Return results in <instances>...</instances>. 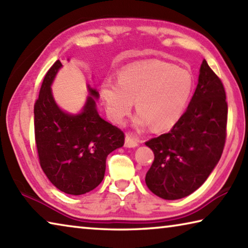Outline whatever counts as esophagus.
<instances>
[{
    "instance_id": "esophagus-1",
    "label": "esophagus",
    "mask_w": 248,
    "mask_h": 248,
    "mask_svg": "<svg viewBox=\"0 0 248 248\" xmlns=\"http://www.w3.org/2000/svg\"><path fill=\"white\" fill-rule=\"evenodd\" d=\"M138 145H139V140L136 137H133L131 133H127L124 141L125 148H136Z\"/></svg>"
}]
</instances>
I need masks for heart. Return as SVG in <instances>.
<instances>
[{
	"label": "heart",
	"instance_id": "obj_1",
	"mask_svg": "<svg viewBox=\"0 0 248 248\" xmlns=\"http://www.w3.org/2000/svg\"><path fill=\"white\" fill-rule=\"evenodd\" d=\"M192 91L194 78L189 71L159 60L125 68L118 83L108 79L100 87L111 120L123 123L136 102L139 112L134 124L146 127L151 124L154 130H164L177 123Z\"/></svg>",
	"mask_w": 248,
	"mask_h": 248
}]
</instances>
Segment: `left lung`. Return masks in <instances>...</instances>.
<instances>
[{
  "instance_id": "obj_1",
  "label": "left lung",
  "mask_w": 248,
  "mask_h": 248,
  "mask_svg": "<svg viewBox=\"0 0 248 248\" xmlns=\"http://www.w3.org/2000/svg\"><path fill=\"white\" fill-rule=\"evenodd\" d=\"M228 103L219 77L203 60L187 110L169 133L145 142L154 161L145 184L166 200L189 196L202 185L223 152Z\"/></svg>"
}]
</instances>
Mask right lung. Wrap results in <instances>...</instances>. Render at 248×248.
<instances>
[{
  "instance_id": "obj_1",
  "label": "right lung",
  "mask_w": 248,
  "mask_h": 248,
  "mask_svg": "<svg viewBox=\"0 0 248 248\" xmlns=\"http://www.w3.org/2000/svg\"><path fill=\"white\" fill-rule=\"evenodd\" d=\"M61 66L54 62L41 84L33 106L35 140L40 166L51 184L78 196L102 183L108 154L124 145V133L100 118L95 103L99 94L90 86L81 114L70 115L58 107L51 84Z\"/></svg>"
}]
</instances>
